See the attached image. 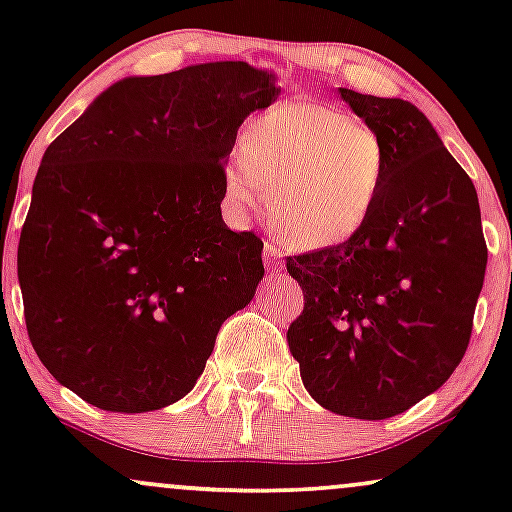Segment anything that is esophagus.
<instances>
[{
  "instance_id": "esophagus-1",
  "label": "esophagus",
  "mask_w": 512,
  "mask_h": 512,
  "mask_svg": "<svg viewBox=\"0 0 512 512\" xmlns=\"http://www.w3.org/2000/svg\"><path fill=\"white\" fill-rule=\"evenodd\" d=\"M264 262H267V267L269 269H272V272H279V269H281V262H279V250H276L274 248V245L272 243H267V245H264Z\"/></svg>"
}]
</instances>
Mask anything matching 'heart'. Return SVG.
I'll list each match as a JSON object with an SVG mask.
<instances>
[{
  "instance_id": "obj_1",
  "label": "heart",
  "mask_w": 512,
  "mask_h": 512,
  "mask_svg": "<svg viewBox=\"0 0 512 512\" xmlns=\"http://www.w3.org/2000/svg\"><path fill=\"white\" fill-rule=\"evenodd\" d=\"M387 146L344 110L315 101L267 108L245 127L223 170V204L238 219L269 199L291 245L322 250L363 231L387 182ZM273 195H268V185Z\"/></svg>"
}]
</instances>
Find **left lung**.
Returning <instances> with one entry per match:
<instances>
[{"instance_id":"8db88e82","label":"left lung","mask_w":512,"mask_h":512,"mask_svg":"<svg viewBox=\"0 0 512 512\" xmlns=\"http://www.w3.org/2000/svg\"><path fill=\"white\" fill-rule=\"evenodd\" d=\"M339 93L385 142L387 182L358 236L286 260L305 298L286 339L317 404L380 421L460 366L489 252L477 190L428 117L402 98Z\"/></svg>"}]
</instances>
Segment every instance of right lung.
Returning a JSON list of instances; mask_svg holds the SVG:
<instances>
[{
  "label": "right lung",
  "mask_w": 512,
  "mask_h": 512,
  "mask_svg": "<svg viewBox=\"0 0 512 512\" xmlns=\"http://www.w3.org/2000/svg\"><path fill=\"white\" fill-rule=\"evenodd\" d=\"M274 74L207 62L129 76L45 151L19 240L31 344L57 383L105 411L178 402L226 317L262 281V240L221 219L238 127Z\"/></svg>",
  "instance_id": "right-lung-1"
}]
</instances>
